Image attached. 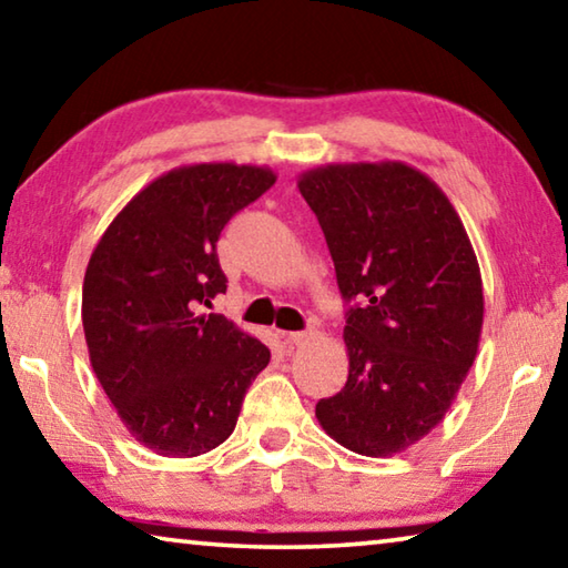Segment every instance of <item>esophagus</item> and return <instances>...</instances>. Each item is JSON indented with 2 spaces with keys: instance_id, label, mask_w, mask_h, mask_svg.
<instances>
[{
  "instance_id": "1",
  "label": "esophagus",
  "mask_w": 568,
  "mask_h": 568,
  "mask_svg": "<svg viewBox=\"0 0 568 568\" xmlns=\"http://www.w3.org/2000/svg\"><path fill=\"white\" fill-rule=\"evenodd\" d=\"M313 335H315V331H313V328L287 333V343H293V345H303V343H307V341H313Z\"/></svg>"
}]
</instances>
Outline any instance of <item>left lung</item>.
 I'll use <instances>...</instances> for the list:
<instances>
[{
    "label": "left lung",
    "mask_w": 568,
    "mask_h": 568,
    "mask_svg": "<svg viewBox=\"0 0 568 568\" xmlns=\"http://www.w3.org/2000/svg\"><path fill=\"white\" fill-rule=\"evenodd\" d=\"M341 295L348 381L321 398L325 434L361 456H393L430 434L474 365L484 285L454 205L406 162L307 170Z\"/></svg>",
    "instance_id": "8db88e82"
}]
</instances>
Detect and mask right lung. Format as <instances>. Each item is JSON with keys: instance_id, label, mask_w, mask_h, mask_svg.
<instances>
[{"instance_id": "1", "label": "right lung", "mask_w": 568, "mask_h": 568, "mask_svg": "<svg viewBox=\"0 0 568 568\" xmlns=\"http://www.w3.org/2000/svg\"><path fill=\"white\" fill-rule=\"evenodd\" d=\"M275 172L235 162L175 168L140 190L104 230L82 285L90 363L132 438L190 458L233 434L271 351L220 313L227 291L217 237Z\"/></svg>"}]
</instances>
